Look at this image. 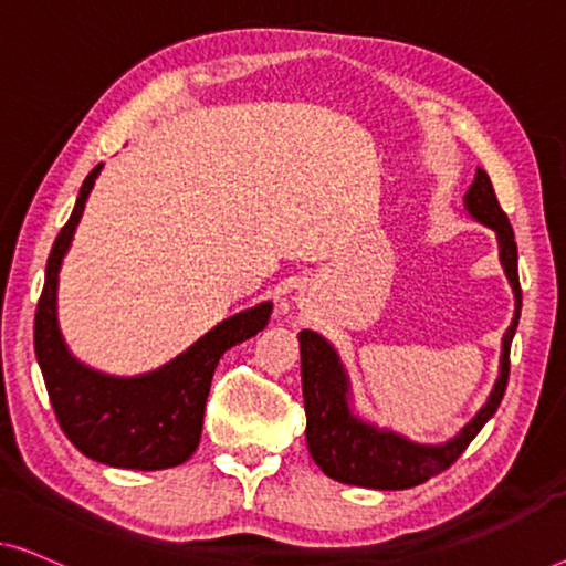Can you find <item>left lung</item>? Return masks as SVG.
I'll use <instances>...</instances> for the list:
<instances>
[{
	"label": "left lung",
	"instance_id": "1",
	"mask_svg": "<svg viewBox=\"0 0 566 566\" xmlns=\"http://www.w3.org/2000/svg\"><path fill=\"white\" fill-rule=\"evenodd\" d=\"M468 213L499 235L501 264L513 286L516 297V315L503 335L501 353V376L495 381L485 407L478 411L475 419L444 444H417L407 437L378 429L368 421L358 419L350 411L348 374L337 358V353L323 335L302 331V396H305L307 415V447L312 460L327 478L340 480L348 485L376 488V491H403L427 483L429 478L440 475L452 465L483 424L499 411L505 386H509L511 370V340L516 335L521 317V284H518V249L513 235L509 216L503 213L499 198H495L493 182L485 170L475 172V182L470 185L465 196Z\"/></svg>",
	"mask_w": 566,
	"mask_h": 566
}]
</instances>
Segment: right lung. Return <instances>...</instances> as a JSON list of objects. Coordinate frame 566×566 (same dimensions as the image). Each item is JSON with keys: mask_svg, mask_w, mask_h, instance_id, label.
<instances>
[{"mask_svg": "<svg viewBox=\"0 0 566 566\" xmlns=\"http://www.w3.org/2000/svg\"><path fill=\"white\" fill-rule=\"evenodd\" d=\"M98 172L101 165L83 180L73 213L48 256L35 312V356L57 424L86 458L124 470L175 468L198 450L218 360L233 345L264 331L272 302L223 319L170 364L145 376H106L75 360L57 327V272Z\"/></svg>", "mask_w": 566, "mask_h": 566, "instance_id": "1", "label": "right lung"}]
</instances>
